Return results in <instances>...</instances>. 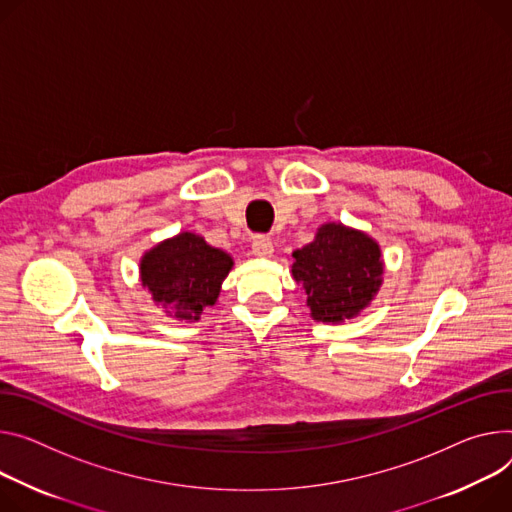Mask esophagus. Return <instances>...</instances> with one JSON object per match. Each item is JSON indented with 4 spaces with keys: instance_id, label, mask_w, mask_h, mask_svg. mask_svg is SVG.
<instances>
[{
    "instance_id": "1",
    "label": "esophagus",
    "mask_w": 512,
    "mask_h": 512,
    "mask_svg": "<svg viewBox=\"0 0 512 512\" xmlns=\"http://www.w3.org/2000/svg\"><path fill=\"white\" fill-rule=\"evenodd\" d=\"M251 251L255 257H261V259H267L273 255V243L271 239L267 237H255L253 239V245H251Z\"/></svg>"
}]
</instances>
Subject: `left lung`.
I'll use <instances>...</instances> for the list:
<instances>
[{
    "label": "left lung",
    "mask_w": 512,
    "mask_h": 512,
    "mask_svg": "<svg viewBox=\"0 0 512 512\" xmlns=\"http://www.w3.org/2000/svg\"><path fill=\"white\" fill-rule=\"evenodd\" d=\"M292 273L308 294L312 316L341 322L363 310L382 284V253L363 232L324 224L316 239L294 251Z\"/></svg>",
    "instance_id": "left-lung-1"
}]
</instances>
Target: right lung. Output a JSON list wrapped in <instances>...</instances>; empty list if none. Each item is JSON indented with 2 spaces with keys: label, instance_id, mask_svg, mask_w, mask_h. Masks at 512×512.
Returning a JSON list of instances; mask_svg holds the SVG:
<instances>
[{
  "label": "right lung",
  "instance_id": "right-lung-1",
  "mask_svg": "<svg viewBox=\"0 0 512 512\" xmlns=\"http://www.w3.org/2000/svg\"><path fill=\"white\" fill-rule=\"evenodd\" d=\"M232 259L192 232L157 245L141 261L143 286L179 320H198L214 306Z\"/></svg>",
  "mask_w": 512,
  "mask_h": 512
}]
</instances>
